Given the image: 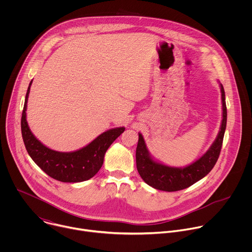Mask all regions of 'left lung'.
Segmentation results:
<instances>
[{"instance_id":"obj_1","label":"left lung","mask_w":252,"mask_h":252,"mask_svg":"<svg viewBox=\"0 0 252 252\" xmlns=\"http://www.w3.org/2000/svg\"><path fill=\"white\" fill-rule=\"evenodd\" d=\"M222 100V121L220 130L208 151L193 163L186 167H172L156 161L148 151L141 133H138V142L135 153L136 168L141 178L150 187L163 191H177L185 189L203 178L217 163L226 128L227 111L225 94L220 84Z\"/></svg>"}]
</instances>
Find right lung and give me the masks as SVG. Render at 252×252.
I'll list each match as a JSON object with an SVG mask.
<instances>
[{
    "instance_id": "1",
    "label": "right lung",
    "mask_w": 252,
    "mask_h": 252,
    "mask_svg": "<svg viewBox=\"0 0 252 252\" xmlns=\"http://www.w3.org/2000/svg\"><path fill=\"white\" fill-rule=\"evenodd\" d=\"M32 82L27 91L21 120L22 135L29 156L49 176L59 182L81 183L88 181L100 169L105 152L126 128L121 126L106 130L88 146L75 152L62 153L51 150L32 134L27 122V102Z\"/></svg>"
}]
</instances>
